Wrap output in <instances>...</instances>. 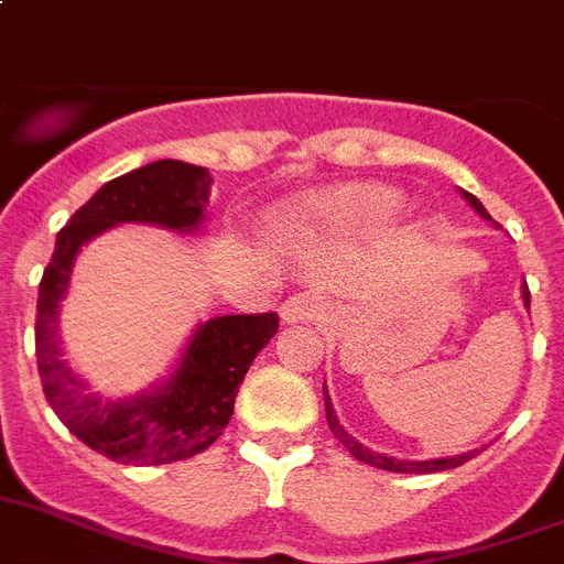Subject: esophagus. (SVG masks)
<instances>
[{
	"label": "esophagus",
	"mask_w": 564,
	"mask_h": 564,
	"mask_svg": "<svg viewBox=\"0 0 564 564\" xmlns=\"http://www.w3.org/2000/svg\"><path fill=\"white\" fill-rule=\"evenodd\" d=\"M322 314V300L314 293H296L282 305L279 316L285 325H300V322H314Z\"/></svg>",
	"instance_id": "obj_1"
}]
</instances>
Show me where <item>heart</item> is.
Returning a JSON list of instances; mask_svg holds the SVG:
<instances>
[{
	"label": "heart",
	"mask_w": 564,
	"mask_h": 564,
	"mask_svg": "<svg viewBox=\"0 0 564 564\" xmlns=\"http://www.w3.org/2000/svg\"><path fill=\"white\" fill-rule=\"evenodd\" d=\"M399 196L382 185H350L325 196L302 216L300 230H330V234H365L384 225L397 214Z\"/></svg>",
	"instance_id": "1"
}]
</instances>
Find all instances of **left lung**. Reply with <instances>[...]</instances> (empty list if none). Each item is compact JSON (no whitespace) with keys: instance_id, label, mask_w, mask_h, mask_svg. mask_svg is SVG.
I'll use <instances>...</instances> for the list:
<instances>
[{"instance_id":"obj_1","label":"left lung","mask_w":564,"mask_h":564,"mask_svg":"<svg viewBox=\"0 0 564 564\" xmlns=\"http://www.w3.org/2000/svg\"><path fill=\"white\" fill-rule=\"evenodd\" d=\"M462 196H465V202H468L470 208L476 210V214L482 216V219H488V223H494L490 219L488 210L482 208V202L476 199L474 194H468V191H459ZM522 302L524 307H531V293H528V285H522ZM325 391V388H322ZM325 416H328V427L330 433H334L336 440L341 442V445L348 447L350 456L359 462H365V465H373V468H382V470H393V474H436V470H451V468H459V465H465L468 459H474L479 451H468V454H456V456H445V459H422V462H411V459H393V456H384V454H377V451H370V447L359 445V442L350 436L345 427L339 425V420H336V411L334 405H330V397L328 391H325Z\"/></svg>"}]
</instances>
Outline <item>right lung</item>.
I'll return each instance as SVG.
<instances>
[{
  "label": "right lung",
  "mask_w": 564,
  "mask_h": 564,
  "mask_svg": "<svg viewBox=\"0 0 564 564\" xmlns=\"http://www.w3.org/2000/svg\"><path fill=\"white\" fill-rule=\"evenodd\" d=\"M208 167L159 159L110 180L56 236L36 302V365L45 397L62 425L96 454L122 465H167L202 454L223 436L245 373L279 328L276 314L214 316L199 322L171 377L151 391L102 399L67 365L59 339L65 300L79 250L124 223L194 234L205 223Z\"/></svg>",
  "instance_id": "1"
}]
</instances>
